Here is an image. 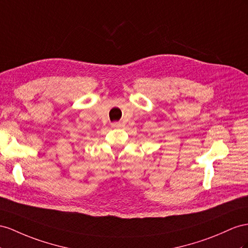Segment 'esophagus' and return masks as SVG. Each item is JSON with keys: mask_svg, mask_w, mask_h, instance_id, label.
<instances>
[{"mask_svg": "<svg viewBox=\"0 0 248 248\" xmlns=\"http://www.w3.org/2000/svg\"><path fill=\"white\" fill-rule=\"evenodd\" d=\"M112 125L115 126V128H119V126H122V124H120L119 123H114Z\"/></svg>", "mask_w": 248, "mask_h": 248, "instance_id": "esophagus-1", "label": "esophagus"}]
</instances>
